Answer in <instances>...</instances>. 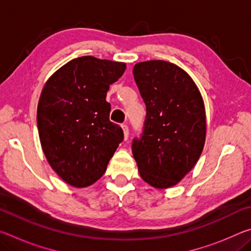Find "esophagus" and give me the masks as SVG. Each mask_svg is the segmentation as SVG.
Here are the masks:
<instances>
[{"mask_svg": "<svg viewBox=\"0 0 251 251\" xmlns=\"http://www.w3.org/2000/svg\"><path fill=\"white\" fill-rule=\"evenodd\" d=\"M122 128H123V131H124V139L126 141L127 138H128V135H129V129H128V126L127 125H122Z\"/></svg>", "mask_w": 251, "mask_h": 251, "instance_id": "1", "label": "esophagus"}]
</instances>
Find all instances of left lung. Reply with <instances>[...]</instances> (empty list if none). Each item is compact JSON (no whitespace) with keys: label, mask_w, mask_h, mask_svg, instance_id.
<instances>
[{"label":"left lung","mask_w":251,"mask_h":251,"mask_svg":"<svg viewBox=\"0 0 251 251\" xmlns=\"http://www.w3.org/2000/svg\"><path fill=\"white\" fill-rule=\"evenodd\" d=\"M133 74L146 105L143 134L131 145L134 158L143 180L169 188L201 155L206 139L202 97L193 78L173 63L141 62Z\"/></svg>","instance_id":"1"}]
</instances>
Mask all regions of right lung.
<instances>
[{
  "label": "right lung",
  "mask_w": 251,
  "mask_h": 251,
  "mask_svg": "<svg viewBox=\"0 0 251 251\" xmlns=\"http://www.w3.org/2000/svg\"><path fill=\"white\" fill-rule=\"evenodd\" d=\"M125 63L77 57L50 76L37 105L42 150L55 173L67 184L84 188L104 175L124 139L109 121V85L124 74Z\"/></svg>",
  "instance_id": "add662e5"
}]
</instances>
